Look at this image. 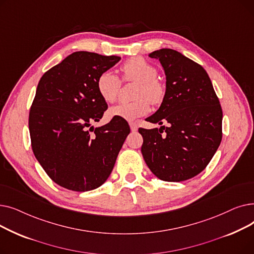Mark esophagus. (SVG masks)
Listing matches in <instances>:
<instances>
[{"label": "esophagus", "mask_w": 254, "mask_h": 254, "mask_svg": "<svg viewBox=\"0 0 254 254\" xmlns=\"http://www.w3.org/2000/svg\"><path fill=\"white\" fill-rule=\"evenodd\" d=\"M129 127H130L131 131H137L138 130V125L136 123H129Z\"/></svg>", "instance_id": "obj_1"}]
</instances>
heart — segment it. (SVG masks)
<instances>
[{
  "mask_svg": "<svg viewBox=\"0 0 254 254\" xmlns=\"http://www.w3.org/2000/svg\"><path fill=\"white\" fill-rule=\"evenodd\" d=\"M124 77L127 81L137 82L135 88L134 102L119 103L109 110V115L114 118L132 122L147 114L150 110L149 102L157 104L165 95V87L156 78L155 66L142 58H131L127 60L122 68ZM120 80L111 71H105L97 79V89L101 98L107 103H113L118 96Z\"/></svg>",
  "mask_w": 254,
  "mask_h": 254,
  "instance_id": "obj_1",
  "label": "heart"
}]
</instances>
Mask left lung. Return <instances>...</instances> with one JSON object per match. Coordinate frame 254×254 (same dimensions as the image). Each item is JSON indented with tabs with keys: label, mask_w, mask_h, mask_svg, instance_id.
Segmentation results:
<instances>
[{
	"label": "left lung",
	"mask_w": 254,
	"mask_h": 254,
	"mask_svg": "<svg viewBox=\"0 0 254 254\" xmlns=\"http://www.w3.org/2000/svg\"><path fill=\"white\" fill-rule=\"evenodd\" d=\"M166 75V92L159 108L146 122L170 126L139 128L146 165L161 180L180 182L199 174L218 149L222 110L202 65L182 53L164 48L151 52ZM165 129L166 135L161 132Z\"/></svg>",
	"instance_id": "obj_1"
}]
</instances>
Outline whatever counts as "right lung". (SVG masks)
Instances as JSON below:
<instances>
[{
  "instance_id": "obj_1",
  "label": "right lung",
  "mask_w": 254,
  "mask_h": 254,
  "mask_svg": "<svg viewBox=\"0 0 254 254\" xmlns=\"http://www.w3.org/2000/svg\"><path fill=\"white\" fill-rule=\"evenodd\" d=\"M119 61L116 56L76 51L38 83L29 117L33 152L47 175L66 190L100 188L129 134L125 119L113 117L105 126H92L108 108L97 79Z\"/></svg>"
}]
</instances>
